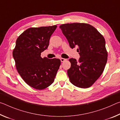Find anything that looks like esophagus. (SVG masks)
Returning <instances> with one entry per match:
<instances>
[{
  "label": "esophagus",
  "instance_id": "obj_1",
  "mask_svg": "<svg viewBox=\"0 0 120 120\" xmlns=\"http://www.w3.org/2000/svg\"><path fill=\"white\" fill-rule=\"evenodd\" d=\"M60 61H61L62 62H64L65 61V60H66V59L63 58H61L60 59Z\"/></svg>",
  "mask_w": 120,
  "mask_h": 120
}]
</instances>
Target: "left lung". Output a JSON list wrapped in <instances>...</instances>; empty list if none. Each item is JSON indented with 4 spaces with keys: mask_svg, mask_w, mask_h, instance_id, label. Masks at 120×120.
Listing matches in <instances>:
<instances>
[{
    "mask_svg": "<svg viewBox=\"0 0 120 120\" xmlns=\"http://www.w3.org/2000/svg\"><path fill=\"white\" fill-rule=\"evenodd\" d=\"M67 39L70 47H78L80 57L69 60L71 66L68 70L70 82L76 87L87 88L99 78L107 60L105 40L103 36L92 25L74 23L60 26Z\"/></svg>",
    "mask_w": 120,
    "mask_h": 120,
    "instance_id": "left-lung-1",
    "label": "left lung"
}]
</instances>
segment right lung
<instances>
[{
	"label": "right lung",
	"instance_id": "right-lung-1",
	"mask_svg": "<svg viewBox=\"0 0 120 120\" xmlns=\"http://www.w3.org/2000/svg\"><path fill=\"white\" fill-rule=\"evenodd\" d=\"M57 25L31 27L17 39L13 56L19 75L34 89L41 90L54 81L60 65L58 58H42L41 53L48 48Z\"/></svg>",
	"mask_w": 120,
	"mask_h": 120
}]
</instances>
